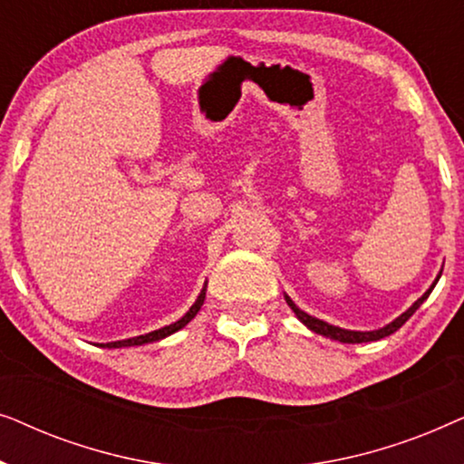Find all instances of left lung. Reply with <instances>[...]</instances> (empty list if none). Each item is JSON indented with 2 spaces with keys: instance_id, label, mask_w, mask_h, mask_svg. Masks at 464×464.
Returning a JSON list of instances; mask_svg holds the SVG:
<instances>
[{
  "instance_id": "left-lung-1",
  "label": "left lung",
  "mask_w": 464,
  "mask_h": 464,
  "mask_svg": "<svg viewBox=\"0 0 464 464\" xmlns=\"http://www.w3.org/2000/svg\"><path fill=\"white\" fill-rule=\"evenodd\" d=\"M441 276V275H440ZM440 276L435 278V283L430 285V287L424 291L422 294V297H418V300L411 304V306L405 310V313L401 314V316H397L395 321L392 323H389V325H384V327H380V329H376V332H351V329H342V327H335V325H329V323H325V321H321V319H314V316H310V314H306L304 313V310H300L294 304V300H291L289 295H285V300H287V304H289V308L294 310L295 313V316L297 319H300L304 325H306L310 332H314V334H319V335H325V338H332V340H338V342H344V344H361V342H376V340H382V338H386V335H391V334H395L399 327L403 325L405 321L410 319L411 314L416 313L418 308H420V304L427 300V297L430 295V291H433V287L437 285V281H440Z\"/></svg>"
}]
</instances>
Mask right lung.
<instances>
[{
	"label": "right lung",
	"instance_id": "add662e5",
	"mask_svg": "<svg viewBox=\"0 0 464 464\" xmlns=\"http://www.w3.org/2000/svg\"><path fill=\"white\" fill-rule=\"evenodd\" d=\"M205 295H207V287H202V291H200V295H198V300H196L194 304H192V308L188 310L186 314L181 316L179 321H175V323H170V325H167V327H162V329H156V332H150V334H145V335H137V338H129V340H118V342H107V344H101L103 348H122V346H141V344H150V342H158V340H162V338H167V335H170V334H175V332H179L181 327H186L189 321L194 319L196 314H198V310H200V306L202 304H205Z\"/></svg>",
	"mask_w": 464,
	"mask_h": 464
}]
</instances>
